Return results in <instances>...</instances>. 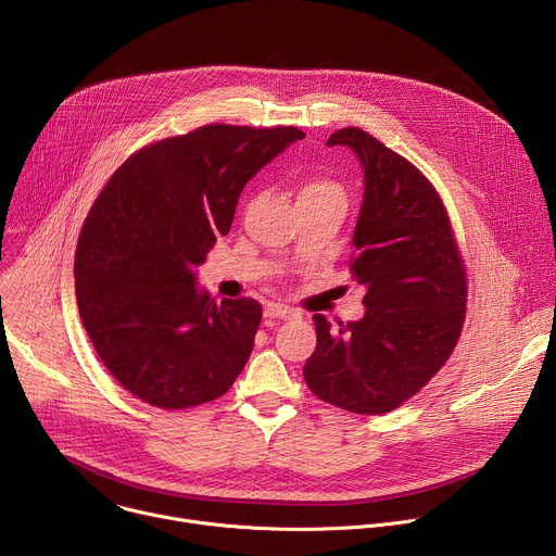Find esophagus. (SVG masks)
<instances>
[{
    "label": "esophagus",
    "mask_w": 556,
    "mask_h": 556,
    "mask_svg": "<svg viewBox=\"0 0 556 556\" xmlns=\"http://www.w3.org/2000/svg\"><path fill=\"white\" fill-rule=\"evenodd\" d=\"M264 316H266V321H273V319H277V321H288V319H294V316H299V312H294L292 307H286V305L275 303V305H268V307L264 309Z\"/></svg>",
    "instance_id": "34e87169"
}]
</instances>
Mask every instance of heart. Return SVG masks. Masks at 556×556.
<instances>
[{"label":"heart","mask_w":556,"mask_h":556,"mask_svg":"<svg viewBox=\"0 0 556 556\" xmlns=\"http://www.w3.org/2000/svg\"><path fill=\"white\" fill-rule=\"evenodd\" d=\"M316 198H343V191L330 180H312L299 189L296 202L316 200Z\"/></svg>","instance_id":"1"}]
</instances>
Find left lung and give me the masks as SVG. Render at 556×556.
I'll use <instances>...</instances> for the list:
<instances>
[{
    "label": "left lung",
    "mask_w": 556,
    "mask_h": 556,
    "mask_svg": "<svg viewBox=\"0 0 556 556\" xmlns=\"http://www.w3.org/2000/svg\"><path fill=\"white\" fill-rule=\"evenodd\" d=\"M363 169L352 232V275L365 286L363 319L314 314L316 350L303 365L309 391L334 407L376 416L401 407L451 356L464 324L466 277L444 204L403 155L358 127L328 138Z\"/></svg>",
    "instance_id": "obj_1"
}]
</instances>
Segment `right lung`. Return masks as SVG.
Listing matches in <instances>:
<instances>
[{
	"mask_svg": "<svg viewBox=\"0 0 556 556\" xmlns=\"http://www.w3.org/2000/svg\"><path fill=\"white\" fill-rule=\"evenodd\" d=\"M296 127L206 125L134 153L97 198L74 255L76 305L110 374L136 399L189 409L244 369L262 305L215 299L198 266L232 224L247 182Z\"/></svg>",
	"mask_w": 556,
	"mask_h": 556,
	"instance_id": "add662e5",
	"label": "right lung"
}]
</instances>
